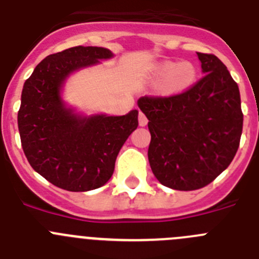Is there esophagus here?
Instances as JSON below:
<instances>
[{
	"label": "esophagus",
	"instance_id": "esophagus-1",
	"mask_svg": "<svg viewBox=\"0 0 259 259\" xmlns=\"http://www.w3.org/2000/svg\"><path fill=\"white\" fill-rule=\"evenodd\" d=\"M138 120H139V125H141V126H146V125L148 124V118H147V116L144 115L143 112H139Z\"/></svg>",
	"mask_w": 259,
	"mask_h": 259
}]
</instances>
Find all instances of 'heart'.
<instances>
[{
    "label": "heart",
    "instance_id": "obj_1",
    "mask_svg": "<svg viewBox=\"0 0 259 259\" xmlns=\"http://www.w3.org/2000/svg\"><path fill=\"white\" fill-rule=\"evenodd\" d=\"M153 77L166 93H181L193 85L197 77V69L190 62L158 63L153 69Z\"/></svg>",
    "mask_w": 259,
    "mask_h": 259
}]
</instances>
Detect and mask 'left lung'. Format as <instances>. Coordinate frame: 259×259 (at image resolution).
<instances>
[{
  "mask_svg": "<svg viewBox=\"0 0 259 259\" xmlns=\"http://www.w3.org/2000/svg\"><path fill=\"white\" fill-rule=\"evenodd\" d=\"M204 76L185 92L146 95L148 161L161 185L178 191L208 186L227 169L243 132L239 86L215 55L197 53Z\"/></svg>",
  "mask_w": 259,
  "mask_h": 259,
  "instance_id": "left-lung-1",
  "label": "left lung"
}]
</instances>
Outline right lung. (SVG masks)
<instances>
[{"label": "right lung", "instance_id": "obj_1", "mask_svg": "<svg viewBox=\"0 0 259 259\" xmlns=\"http://www.w3.org/2000/svg\"><path fill=\"white\" fill-rule=\"evenodd\" d=\"M111 57L108 49L74 46L46 57L23 86L18 126L24 155L37 173L63 190L83 192L107 183L121 147L138 127L137 109L83 118L60 101L71 72Z\"/></svg>", "mask_w": 259, "mask_h": 259}]
</instances>
